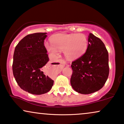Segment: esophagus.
<instances>
[{"mask_svg": "<svg viewBox=\"0 0 124 124\" xmlns=\"http://www.w3.org/2000/svg\"><path fill=\"white\" fill-rule=\"evenodd\" d=\"M66 65L65 61L63 60V59H60V60L58 61V62L57 63H52V65H51L52 66H61L62 67H64Z\"/></svg>", "mask_w": 124, "mask_h": 124, "instance_id": "1", "label": "esophagus"}]
</instances>
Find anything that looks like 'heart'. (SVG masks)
<instances>
[{
  "label": "heart",
  "instance_id": "1",
  "mask_svg": "<svg viewBox=\"0 0 124 124\" xmlns=\"http://www.w3.org/2000/svg\"><path fill=\"white\" fill-rule=\"evenodd\" d=\"M50 41L52 45H45L49 53L58 56L59 51L65 50L66 57L71 60L81 57L88 47V40L83 34H57Z\"/></svg>",
  "mask_w": 124,
  "mask_h": 124
}]
</instances>
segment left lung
<instances>
[{"mask_svg":"<svg viewBox=\"0 0 124 124\" xmlns=\"http://www.w3.org/2000/svg\"><path fill=\"white\" fill-rule=\"evenodd\" d=\"M108 53L101 39L89 34L88 47L82 57L72 62L71 85L75 91L90 94L100 90L109 75Z\"/></svg>","mask_w":124,"mask_h":124,"instance_id":"left-lung-1","label":"left lung"}]
</instances>
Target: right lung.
Returning a JSON list of instances; mask_svg holds the SVG:
<instances>
[{
	"mask_svg": "<svg viewBox=\"0 0 124 124\" xmlns=\"http://www.w3.org/2000/svg\"><path fill=\"white\" fill-rule=\"evenodd\" d=\"M46 33H36L26 36L16 45L14 54L12 70L20 87L33 95L47 93L54 81L43 72L49 62L44 46Z\"/></svg>",
	"mask_w": 124,
	"mask_h": 124,
	"instance_id": "1",
	"label": "right lung"
}]
</instances>
